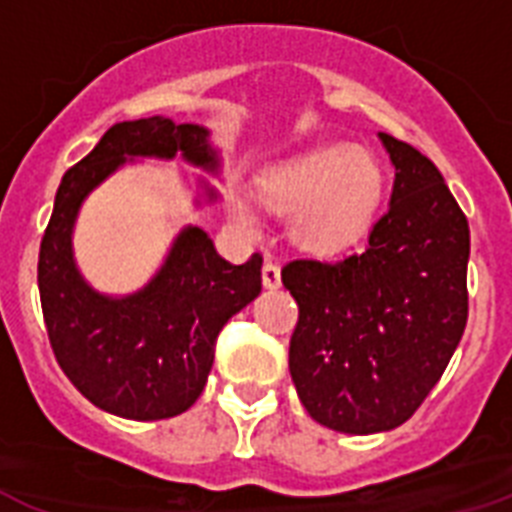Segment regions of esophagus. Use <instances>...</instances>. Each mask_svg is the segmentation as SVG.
I'll use <instances>...</instances> for the list:
<instances>
[{"mask_svg":"<svg viewBox=\"0 0 512 512\" xmlns=\"http://www.w3.org/2000/svg\"><path fill=\"white\" fill-rule=\"evenodd\" d=\"M263 283L265 289H278L281 286V268L276 263H270V260L263 265Z\"/></svg>","mask_w":512,"mask_h":512,"instance_id":"obj_1","label":"esophagus"}]
</instances>
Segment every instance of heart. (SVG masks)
Segmentation results:
<instances>
[{"label": "heart", "mask_w": 512, "mask_h": 512, "mask_svg": "<svg viewBox=\"0 0 512 512\" xmlns=\"http://www.w3.org/2000/svg\"><path fill=\"white\" fill-rule=\"evenodd\" d=\"M385 174L367 148L343 143L317 145L286 158L260 179L270 208L291 216L296 239L312 249H341L367 231L382 200ZM231 216L255 229V210L244 197H231Z\"/></svg>", "instance_id": "1"}]
</instances>
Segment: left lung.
Masks as SVG:
<instances>
[{"label": "left lung", "mask_w": 512, "mask_h": 512, "mask_svg": "<svg viewBox=\"0 0 512 512\" xmlns=\"http://www.w3.org/2000/svg\"><path fill=\"white\" fill-rule=\"evenodd\" d=\"M395 166L388 213L367 247L338 260H291L299 304L289 369L322 427L375 435L401 427L435 388L468 317V221L437 166L380 132Z\"/></svg>", "instance_id": "8db88e82"}]
</instances>
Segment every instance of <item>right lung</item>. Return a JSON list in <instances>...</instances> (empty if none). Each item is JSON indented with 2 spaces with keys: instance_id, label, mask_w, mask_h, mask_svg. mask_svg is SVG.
Returning <instances> with one entry per match:
<instances>
[{
  "instance_id": "obj_1",
  "label": "right lung",
  "mask_w": 512,
  "mask_h": 512,
  "mask_svg": "<svg viewBox=\"0 0 512 512\" xmlns=\"http://www.w3.org/2000/svg\"><path fill=\"white\" fill-rule=\"evenodd\" d=\"M174 156L221 171L200 124L148 117L109 127L62 176L38 252L41 309L59 367L93 406L135 422L190 409L208 382L221 328L263 289V257L231 265L200 226L176 234L156 276L135 294H101L77 270L72 231L85 197L124 163ZM200 187L208 203L218 200L205 179Z\"/></svg>"
}]
</instances>
